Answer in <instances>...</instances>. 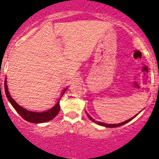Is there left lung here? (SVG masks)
Returning a JSON list of instances; mask_svg holds the SVG:
<instances>
[{"mask_svg": "<svg viewBox=\"0 0 159 159\" xmlns=\"http://www.w3.org/2000/svg\"><path fill=\"white\" fill-rule=\"evenodd\" d=\"M88 116H89V118H90V119L92 120V121H94V122H96V123H97L98 125H102V126H105V127H110V128H115V127H118V126H121V125H125V123H128L129 121H131V120H133V118H135V117L136 116H134L133 117V118H130V119H129V120H127V121H123V122H121V123H119V124H115V125H113V124H106V123H103V122H100V121H96V120L95 119H93V118H91V117L89 116V115H88Z\"/></svg>", "mask_w": 159, "mask_h": 159, "instance_id": "1", "label": "left lung"}]
</instances>
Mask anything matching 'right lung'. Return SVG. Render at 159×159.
Instances as JSON below:
<instances>
[{
    "label": "right lung",
    "mask_w": 159,
    "mask_h": 159,
    "mask_svg": "<svg viewBox=\"0 0 159 159\" xmlns=\"http://www.w3.org/2000/svg\"><path fill=\"white\" fill-rule=\"evenodd\" d=\"M66 89H65L63 92V93H65ZM4 91H5V94L7 98H8V101L11 103V104L12 105L13 107L15 108L16 111H17L19 115L25 119L26 121H29L31 123H42V122H46V121H48L50 120L53 119L56 115L59 113V110H60V107H59V101L57 102L56 105L53 107L52 108H51L50 110L47 111H44V112H34V111H30L26 110L25 108L19 106L12 98L10 96L9 93H8V86H7V81H4Z\"/></svg>",
    "instance_id": "add662e5"
}]
</instances>
